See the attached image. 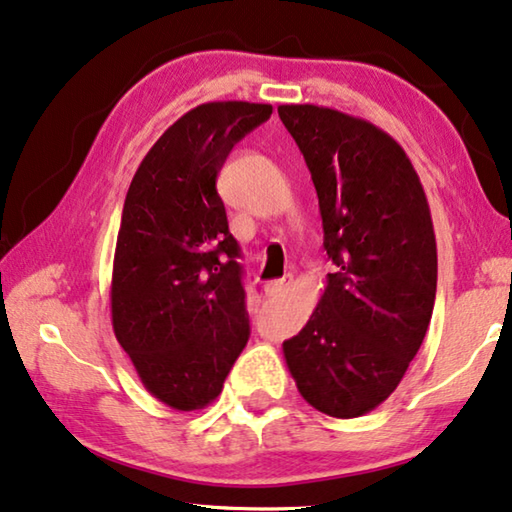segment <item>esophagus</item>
<instances>
[{
    "label": "esophagus",
    "mask_w": 512,
    "mask_h": 512,
    "mask_svg": "<svg viewBox=\"0 0 512 512\" xmlns=\"http://www.w3.org/2000/svg\"><path fill=\"white\" fill-rule=\"evenodd\" d=\"M288 286H290V279H274V281H267L263 290L267 297H279L286 293Z\"/></svg>",
    "instance_id": "obj_1"
}]
</instances>
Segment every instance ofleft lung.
<instances>
[{
    "label": "left lung",
    "mask_w": 512,
    "mask_h": 512,
    "mask_svg": "<svg viewBox=\"0 0 512 512\" xmlns=\"http://www.w3.org/2000/svg\"><path fill=\"white\" fill-rule=\"evenodd\" d=\"M300 146L336 272L283 357L311 407L355 419L384 403L428 332L437 242L426 192L387 132L318 105H281Z\"/></svg>",
    "instance_id": "8db88e82"
}]
</instances>
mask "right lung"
I'll list each match as a JSON object with an SVG mask.
<instances>
[{"instance_id":"1","label":"right lung","mask_w":512,"mask_h":512,"mask_svg":"<svg viewBox=\"0 0 512 512\" xmlns=\"http://www.w3.org/2000/svg\"><path fill=\"white\" fill-rule=\"evenodd\" d=\"M272 105L226 100L187 112L141 160L114 251L112 325L144 387L178 412L222 393L249 341L240 247L217 174Z\"/></svg>"}]
</instances>
